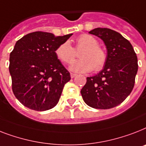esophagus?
I'll use <instances>...</instances> for the list:
<instances>
[{
	"label": "esophagus",
	"instance_id": "1",
	"mask_svg": "<svg viewBox=\"0 0 146 146\" xmlns=\"http://www.w3.org/2000/svg\"><path fill=\"white\" fill-rule=\"evenodd\" d=\"M76 76V73H70V77L73 79V78H74V77Z\"/></svg>",
	"mask_w": 146,
	"mask_h": 146
}]
</instances>
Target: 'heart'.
<instances>
[{
	"label": "heart",
	"mask_w": 146,
	"mask_h": 146,
	"mask_svg": "<svg viewBox=\"0 0 146 146\" xmlns=\"http://www.w3.org/2000/svg\"><path fill=\"white\" fill-rule=\"evenodd\" d=\"M98 45V40L90 34H84L78 36L76 40V48H83V50L79 54L81 59L73 61L70 69L77 73H88L92 70L99 72L103 70L107 61V54ZM55 54L64 64H70L76 57L75 49L68 41L59 45L55 49Z\"/></svg>",
	"instance_id": "b5f03b06"
}]
</instances>
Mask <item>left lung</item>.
Here are the masks:
<instances>
[{
  "label": "left lung",
  "instance_id": "1",
  "mask_svg": "<svg viewBox=\"0 0 146 146\" xmlns=\"http://www.w3.org/2000/svg\"><path fill=\"white\" fill-rule=\"evenodd\" d=\"M89 33L104 40L107 61L98 75L87 77L82 97L91 107L111 109L121 104L134 87L138 70L137 54L131 42L115 31L98 28Z\"/></svg>",
  "mask_w": 146,
  "mask_h": 146
}]
</instances>
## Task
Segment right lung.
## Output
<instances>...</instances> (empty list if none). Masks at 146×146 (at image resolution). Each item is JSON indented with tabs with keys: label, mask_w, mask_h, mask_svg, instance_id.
<instances>
[{
	"label": "right lung",
	"mask_w": 146,
	"mask_h": 146,
	"mask_svg": "<svg viewBox=\"0 0 146 146\" xmlns=\"http://www.w3.org/2000/svg\"><path fill=\"white\" fill-rule=\"evenodd\" d=\"M71 35L35 31L16 42L9 54V70L13 92L22 105L46 111L58 103L70 74L58 59L55 49Z\"/></svg>",
	"instance_id": "obj_1"
}]
</instances>
